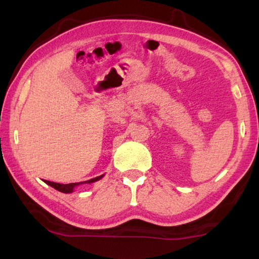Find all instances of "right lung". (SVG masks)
I'll list each match as a JSON object with an SVG mask.
<instances>
[{
    "label": "right lung",
    "mask_w": 259,
    "mask_h": 259,
    "mask_svg": "<svg viewBox=\"0 0 259 259\" xmlns=\"http://www.w3.org/2000/svg\"><path fill=\"white\" fill-rule=\"evenodd\" d=\"M104 175H102V176H98L96 178H93L90 179V181H85V182H81V183H71V184H59V183H54V182H49V181H43L46 184H48V185H50L51 187L56 188L57 191L59 192H63V193H72L74 187H76L78 185H81V184H90V183H95L99 181V179L103 178Z\"/></svg>",
    "instance_id": "add662e5"
}]
</instances>
